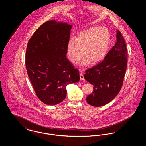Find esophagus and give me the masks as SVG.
Returning <instances> with one entry per match:
<instances>
[{"label": "esophagus", "mask_w": 146, "mask_h": 146, "mask_svg": "<svg viewBox=\"0 0 146 146\" xmlns=\"http://www.w3.org/2000/svg\"><path fill=\"white\" fill-rule=\"evenodd\" d=\"M80 80H84V77L83 74L82 70H80Z\"/></svg>", "instance_id": "esophagus-1"}]
</instances>
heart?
I'll return each mask as SVG.
<instances>
[{"label":"heart","mask_w":146,"mask_h":146,"mask_svg":"<svg viewBox=\"0 0 146 146\" xmlns=\"http://www.w3.org/2000/svg\"><path fill=\"white\" fill-rule=\"evenodd\" d=\"M111 43V33L104 27L94 26L79 33L75 39H71L67 45V54L70 61L76 64L83 55L82 67L91 63L95 64L104 60Z\"/></svg>","instance_id":"b5f03b06"}]
</instances>
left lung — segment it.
I'll list each match as a JSON object with an SVG mask.
<instances>
[{
	"instance_id": "8db88e82",
	"label": "left lung",
	"mask_w": 146,
	"mask_h": 146,
	"mask_svg": "<svg viewBox=\"0 0 146 146\" xmlns=\"http://www.w3.org/2000/svg\"><path fill=\"white\" fill-rule=\"evenodd\" d=\"M117 41L104 60L96 66L86 70L84 78L93 85L94 90L86 97V101L95 107L107 104L120 90L127 63L125 40L117 30Z\"/></svg>"
}]
</instances>
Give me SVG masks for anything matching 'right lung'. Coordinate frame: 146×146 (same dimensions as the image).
I'll use <instances>...</instances> for the list:
<instances>
[{
  "mask_svg": "<svg viewBox=\"0 0 146 146\" xmlns=\"http://www.w3.org/2000/svg\"><path fill=\"white\" fill-rule=\"evenodd\" d=\"M72 25L48 21L29 39L26 54L28 77L43 103L58 104L67 95V86L80 79L79 70L66 57Z\"/></svg>",
  "mask_w": 146,
  "mask_h": 146,
  "instance_id": "right-lung-1",
  "label": "right lung"
}]
</instances>
